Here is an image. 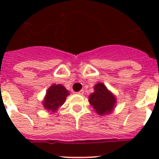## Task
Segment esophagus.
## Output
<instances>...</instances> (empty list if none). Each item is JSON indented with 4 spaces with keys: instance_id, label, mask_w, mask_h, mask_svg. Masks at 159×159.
<instances>
[{
    "instance_id": "1",
    "label": "esophagus",
    "mask_w": 159,
    "mask_h": 159,
    "mask_svg": "<svg viewBox=\"0 0 159 159\" xmlns=\"http://www.w3.org/2000/svg\"><path fill=\"white\" fill-rule=\"evenodd\" d=\"M84 90H80V92H77V94H78V95H84Z\"/></svg>"
}]
</instances>
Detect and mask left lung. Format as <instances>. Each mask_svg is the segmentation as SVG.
Listing matches in <instances>:
<instances>
[{"label": "left lung", "mask_w": 159, "mask_h": 159, "mask_svg": "<svg viewBox=\"0 0 159 159\" xmlns=\"http://www.w3.org/2000/svg\"><path fill=\"white\" fill-rule=\"evenodd\" d=\"M94 90L95 92L89 96V102L97 113L102 116L111 112L116 102L115 96L102 84H97Z\"/></svg>", "instance_id": "left-lung-1"}]
</instances>
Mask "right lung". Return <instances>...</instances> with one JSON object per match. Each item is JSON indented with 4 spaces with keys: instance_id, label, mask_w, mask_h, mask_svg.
<instances>
[{
    "instance_id": "add662e5",
    "label": "right lung",
    "mask_w": 159,
    "mask_h": 159,
    "mask_svg": "<svg viewBox=\"0 0 159 159\" xmlns=\"http://www.w3.org/2000/svg\"><path fill=\"white\" fill-rule=\"evenodd\" d=\"M67 90L62 85L53 84L48 89L45 99L43 101V107L48 111H56L59 107L62 106L65 102L66 97L68 95Z\"/></svg>"
}]
</instances>
